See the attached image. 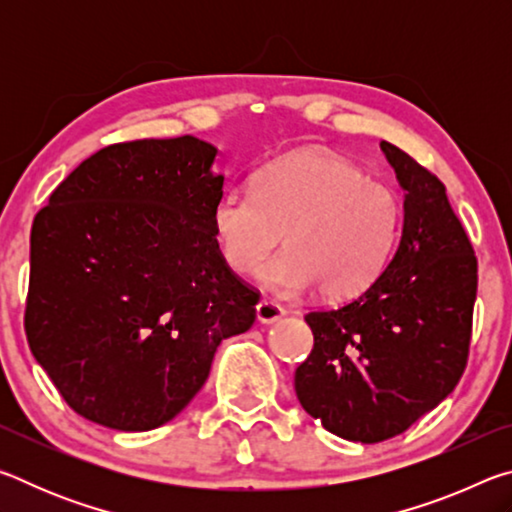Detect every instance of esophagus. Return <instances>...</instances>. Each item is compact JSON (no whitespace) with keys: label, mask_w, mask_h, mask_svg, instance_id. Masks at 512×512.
I'll return each mask as SVG.
<instances>
[{"label":"esophagus","mask_w":512,"mask_h":512,"mask_svg":"<svg viewBox=\"0 0 512 512\" xmlns=\"http://www.w3.org/2000/svg\"><path fill=\"white\" fill-rule=\"evenodd\" d=\"M284 316V307L277 305L275 300H268L264 298L262 302L257 305V320L259 323H275V320H280Z\"/></svg>","instance_id":"1"}]
</instances>
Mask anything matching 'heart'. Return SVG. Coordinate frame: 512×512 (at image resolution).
Listing matches in <instances>:
<instances>
[{
    "label": "heart",
    "mask_w": 512,
    "mask_h": 512,
    "mask_svg": "<svg viewBox=\"0 0 512 512\" xmlns=\"http://www.w3.org/2000/svg\"><path fill=\"white\" fill-rule=\"evenodd\" d=\"M400 221V198L391 187L325 149L264 164L253 192L228 189L212 207L216 246L232 271L253 273L282 239L287 250L259 271L262 282L277 293L316 287L329 302L359 296L377 280Z\"/></svg>",
    "instance_id": "obj_1"
}]
</instances>
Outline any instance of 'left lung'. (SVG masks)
I'll use <instances>...</instances> for the list:
<instances>
[{
  "mask_svg": "<svg viewBox=\"0 0 512 512\" xmlns=\"http://www.w3.org/2000/svg\"><path fill=\"white\" fill-rule=\"evenodd\" d=\"M381 151L404 189L391 264L350 302L305 316L314 348L296 370L311 418L354 443H381L454 391L470 357L476 255L445 185L391 142Z\"/></svg>",
  "mask_w": 512,
  "mask_h": 512,
  "instance_id": "1",
  "label": "left lung"
}]
</instances>
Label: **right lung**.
Returning a JSON list of instances; mask_svg holds the SVG:
<instances>
[{"mask_svg":"<svg viewBox=\"0 0 512 512\" xmlns=\"http://www.w3.org/2000/svg\"><path fill=\"white\" fill-rule=\"evenodd\" d=\"M216 149L192 135L110 144L33 219L24 332L85 420L149 431L192 402L259 291L223 262Z\"/></svg>","mask_w":512,"mask_h":512,"instance_id":"1","label":"right lung"}]
</instances>
